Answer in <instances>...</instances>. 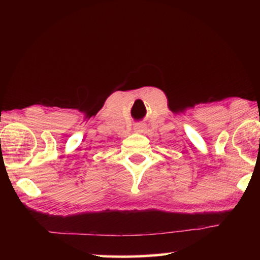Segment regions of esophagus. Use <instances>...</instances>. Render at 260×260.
<instances>
[{
  "label": "esophagus",
  "mask_w": 260,
  "mask_h": 260,
  "mask_svg": "<svg viewBox=\"0 0 260 260\" xmlns=\"http://www.w3.org/2000/svg\"><path fill=\"white\" fill-rule=\"evenodd\" d=\"M142 131H144V126L142 125V124H136L135 126H134V132H142Z\"/></svg>",
  "instance_id": "obj_1"
}]
</instances>
